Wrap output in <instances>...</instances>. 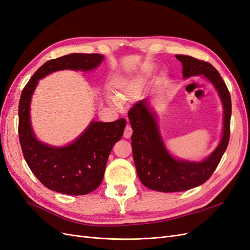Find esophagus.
Segmentation results:
<instances>
[{
  "label": "esophagus",
  "instance_id": "obj_1",
  "mask_svg": "<svg viewBox=\"0 0 250 250\" xmlns=\"http://www.w3.org/2000/svg\"><path fill=\"white\" fill-rule=\"evenodd\" d=\"M131 134H132V128L129 125H127L125 127V130H124V138L125 139H130Z\"/></svg>",
  "mask_w": 250,
  "mask_h": 250
}]
</instances>
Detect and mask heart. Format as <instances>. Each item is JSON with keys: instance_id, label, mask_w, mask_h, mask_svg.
<instances>
[{"instance_id": "obj_1", "label": "heart", "mask_w": 250, "mask_h": 250, "mask_svg": "<svg viewBox=\"0 0 250 250\" xmlns=\"http://www.w3.org/2000/svg\"><path fill=\"white\" fill-rule=\"evenodd\" d=\"M154 67L148 65L144 66L142 71L131 77H118L115 80V86L117 88V97L108 96V100L115 107L122 106V102H126L130 96L143 84L145 80L153 73Z\"/></svg>"}]
</instances>
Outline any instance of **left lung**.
I'll return each instance as SVG.
<instances>
[{"mask_svg":"<svg viewBox=\"0 0 250 250\" xmlns=\"http://www.w3.org/2000/svg\"><path fill=\"white\" fill-rule=\"evenodd\" d=\"M183 63L185 79L202 75L214 85L223 106L222 138L219 145L200 162L173 156L162 138L155 113L145 100L128 112L132 127L131 147L137 173L142 184L158 192H181L201 186L211 176L229 141L231 100L228 86L210 63L188 55H175Z\"/></svg>","mask_w":250,"mask_h":250,"instance_id":"obj_1","label":"left lung"}]
</instances>
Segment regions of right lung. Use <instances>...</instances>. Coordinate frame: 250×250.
<instances>
[{
    "mask_svg": "<svg viewBox=\"0 0 250 250\" xmlns=\"http://www.w3.org/2000/svg\"><path fill=\"white\" fill-rule=\"evenodd\" d=\"M101 54L64 55L44 62L24 87L19 104V135L22 154L36 178L52 191L67 195H85L100 186L115 144L121 140L125 119L113 122L92 121L86 129L69 145L57 147L35 137L30 119V104L40 79L62 70L87 72L100 65Z\"/></svg>",
    "mask_w": 250,
    "mask_h": 250,
    "instance_id": "right-lung-1",
    "label": "right lung"
}]
</instances>
